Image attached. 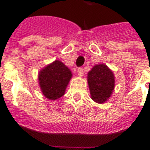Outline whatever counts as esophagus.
<instances>
[{
  "label": "esophagus",
  "instance_id": "1",
  "mask_svg": "<svg viewBox=\"0 0 150 150\" xmlns=\"http://www.w3.org/2000/svg\"><path fill=\"white\" fill-rule=\"evenodd\" d=\"M77 72H78V75H79V77H82V76H83V75H84V71H83V70H82V68H78Z\"/></svg>",
  "mask_w": 150,
  "mask_h": 150
}]
</instances>
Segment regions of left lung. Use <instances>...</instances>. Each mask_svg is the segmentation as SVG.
I'll list each match as a JSON object with an SVG mask.
<instances>
[{
    "label": "left lung",
    "instance_id": "8db88e82",
    "mask_svg": "<svg viewBox=\"0 0 150 150\" xmlns=\"http://www.w3.org/2000/svg\"><path fill=\"white\" fill-rule=\"evenodd\" d=\"M90 96L97 103L109 100L115 87L114 72L104 64L93 66L87 74Z\"/></svg>",
    "mask_w": 150,
    "mask_h": 150
}]
</instances>
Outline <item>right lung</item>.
<instances>
[{"mask_svg":"<svg viewBox=\"0 0 150 150\" xmlns=\"http://www.w3.org/2000/svg\"><path fill=\"white\" fill-rule=\"evenodd\" d=\"M71 78L70 69L63 62L55 60L40 71L39 86L46 98L56 100L64 95Z\"/></svg>","mask_w":150,"mask_h":150,"instance_id":"obj_1","label":"right lung"}]
</instances>
